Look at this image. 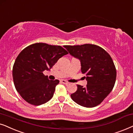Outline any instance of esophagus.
<instances>
[{
  "label": "esophagus",
  "mask_w": 133,
  "mask_h": 133,
  "mask_svg": "<svg viewBox=\"0 0 133 133\" xmlns=\"http://www.w3.org/2000/svg\"><path fill=\"white\" fill-rule=\"evenodd\" d=\"M61 82L62 83H63V84H69L68 81H66V80H65V79H61Z\"/></svg>",
  "instance_id": "esophagus-1"
}]
</instances>
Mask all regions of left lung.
Returning <instances> with one entry per match:
<instances>
[{"label":"left lung","mask_w":133,"mask_h":133,"mask_svg":"<svg viewBox=\"0 0 133 133\" xmlns=\"http://www.w3.org/2000/svg\"><path fill=\"white\" fill-rule=\"evenodd\" d=\"M70 55L80 61L81 70L86 74V87L77 85L72 94V100L78 105L93 108L100 104L114 88L116 69L111 56L102 47L91 44L65 45Z\"/></svg>","instance_id":"left-lung-1"}]
</instances>
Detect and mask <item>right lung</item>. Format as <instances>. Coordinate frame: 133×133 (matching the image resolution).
Returning a JSON list of instances; mask_svg holds the SVG:
<instances>
[{
	"label": "right lung",
	"instance_id": "right-lung-1",
	"mask_svg": "<svg viewBox=\"0 0 133 133\" xmlns=\"http://www.w3.org/2000/svg\"><path fill=\"white\" fill-rule=\"evenodd\" d=\"M68 52L60 45L35 43L25 48L16 59L13 78L16 91L28 103H45L53 97L59 80H50L43 74Z\"/></svg>",
	"mask_w": 133,
	"mask_h": 133
}]
</instances>
